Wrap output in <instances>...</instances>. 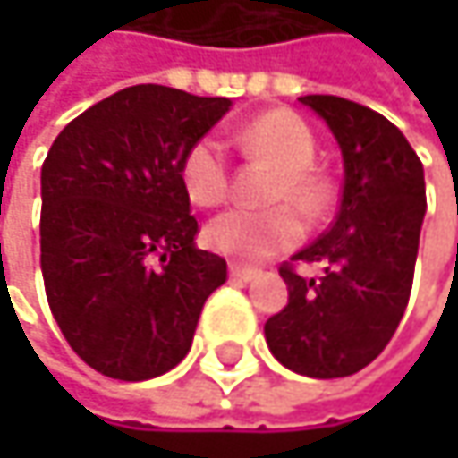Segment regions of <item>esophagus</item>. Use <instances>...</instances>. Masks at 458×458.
Here are the masks:
<instances>
[{"mask_svg": "<svg viewBox=\"0 0 458 458\" xmlns=\"http://www.w3.org/2000/svg\"><path fill=\"white\" fill-rule=\"evenodd\" d=\"M257 276H259V270H254V267L230 265V278H235V281H251V278H257Z\"/></svg>", "mask_w": 458, "mask_h": 458, "instance_id": "1", "label": "esophagus"}]
</instances>
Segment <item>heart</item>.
<instances>
[{"label":"heart","instance_id":"1","mask_svg":"<svg viewBox=\"0 0 458 458\" xmlns=\"http://www.w3.org/2000/svg\"><path fill=\"white\" fill-rule=\"evenodd\" d=\"M238 145L249 158L276 166L265 201L267 209H228L204 228L209 249L233 259H262L302 238V217H320L334 201V180L316 161V135L292 111H267L238 130ZM180 182L199 207H217L230 193L228 150L217 135H201L180 161Z\"/></svg>","mask_w":458,"mask_h":458}]
</instances>
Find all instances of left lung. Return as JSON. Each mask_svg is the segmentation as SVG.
Wrapping results in <instances>:
<instances>
[{"mask_svg":"<svg viewBox=\"0 0 458 458\" xmlns=\"http://www.w3.org/2000/svg\"><path fill=\"white\" fill-rule=\"evenodd\" d=\"M342 148L344 182L331 228L278 267L289 305L265 323L270 352L286 369L336 379L369 366L393 339L411 297L424 169L403 132L382 114L336 98L305 95ZM300 264H320L308 279Z\"/></svg>","mask_w":458,"mask_h":458,"instance_id":"left-lung-1","label":"left lung"}]
</instances>
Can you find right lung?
I'll use <instances>...</instances> for the list:
<instances>
[{
    "mask_svg": "<svg viewBox=\"0 0 458 458\" xmlns=\"http://www.w3.org/2000/svg\"><path fill=\"white\" fill-rule=\"evenodd\" d=\"M228 108V98L138 84L76 116L47 153V302L71 350L103 377L142 382L174 369L207 297L228 281V262L196 249L180 182L182 153Z\"/></svg>",
    "mask_w": 458,
    "mask_h": 458,
    "instance_id": "add662e5",
    "label": "right lung"
}]
</instances>
